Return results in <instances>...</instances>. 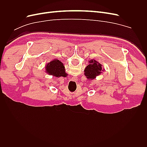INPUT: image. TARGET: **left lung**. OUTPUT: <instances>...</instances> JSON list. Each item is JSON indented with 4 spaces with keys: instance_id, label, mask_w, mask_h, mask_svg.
Wrapping results in <instances>:
<instances>
[{
    "instance_id": "1",
    "label": "left lung",
    "mask_w": 147,
    "mask_h": 147,
    "mask_svg": "<svg viewBox=\"0 0 147 147\" xmlns=\"http://www.w3.org/2000/svg\"><path fill=\"white\" fill-rule=\"evenodd\" d=\"M88 63L89 64L84 70V74L89 80H94L104 71L105 69L102 67V64L95 59H91Z\"/></svg>"
}]
</instances>
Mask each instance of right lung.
<instances>
[{"label":"right lung","mask_w":147,"mask_h":147,"mask_svg":"<svg viewBox=\"0 0 147 147\" xmlns=\"http://www.w3.org/2000/svg\"><path fill=\"white\" fill-rule=\"evenodd\" d=\"M45 72L53 77H60L66 76V72L63 63L61 61L55 59L45 65Z\"/></svg>","instance_id":"add662e5"}]
</instances>
